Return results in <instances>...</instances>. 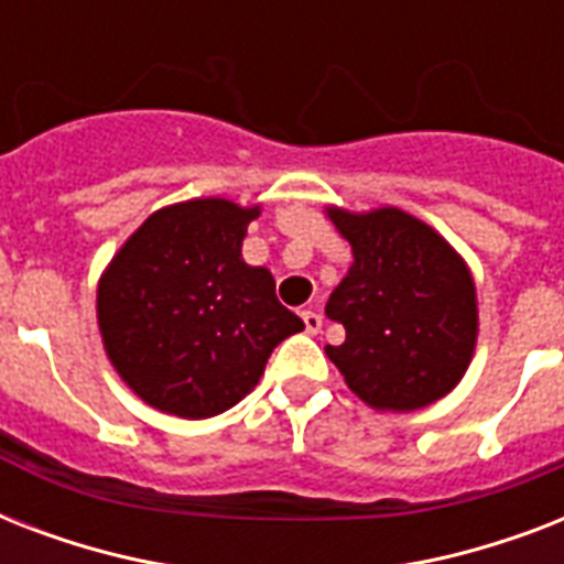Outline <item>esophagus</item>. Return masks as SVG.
I'll use <instances>...</instances> for the list:
<instances>
[{
    "instance_id": "1",
    "label": "esophagus",
    "mask_w": 564,
    "mask_h": 564,
    "mask_svg": "<svg viewBox=\"0 0 564 564\" xmlns=\"http://www.w3.org/2000/svg\"><path fill=\"white\" fill-rule=\"evenodd\" d=\"M301 318H304V330H307L310 336H316L318 330H322V316H318L316 310H304Z\"/></svg>"
}]
</instances>
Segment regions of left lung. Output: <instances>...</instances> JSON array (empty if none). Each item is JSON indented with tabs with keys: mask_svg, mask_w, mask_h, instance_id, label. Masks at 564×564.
I'll return each instance as SVG.
<instances>
[{
	"mask_svg": "<svg viewBox=\"0 0 564 564\" xmlns=\"http://www.w3.org/2000/svg\"><path fill=\"white\" fill-rule=\"evenodd\" d=\"M354 263L327 299L345 327L325 351L375 410L412 412L445 398L474 357L477 290L468 265L436 230L398 207H327Z\"/></svg>",
	"mask_w": 564,
	"mask_h": 564,
	"instance_id": "1",
	"label": "left lung"
}]
</instances>
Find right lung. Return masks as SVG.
<instances>
[{"instance_id":"add662e5","label":"right lung","mask_w":564,"mask_h":564,"mask_svg":"<svg viewBox=\"0 0 564 564\" xmlns=\"http://www.w3.org/2000/svg\"><path fill=\"white\" fill-rule=\"evenodd\" d=\"M260 207L193 198L152 213L99 281L96 313L113 369L154 410L210 419L246 398L269 354L304 330L274 278L242 260Z\"/></svg>"}]
</instances>
